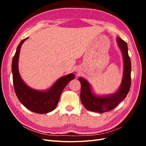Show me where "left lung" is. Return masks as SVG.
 Segmentation results:
<instances>
[{"instance_id": "8db88e82", "label": "left lung", "mask_w": 146, "mask_h": 146, "mask_svg": "<svg viewBox=\"0 0 146 146\" xmlns=\"http://www.w3.org/2000/svg\"><path fill=\"white\" fill-rule=\"evenodd\" d=\"M118 46L121 48L123 60V72L121 85L113 94L98 96L93 94L88 82L82 77L78 78L81 83L80 99L82 104L91 111L102 113L109 111L124 99L129 93L131 86V61L128 54L127 44L120 38H117Z\"/></svg>"}]
</instances>
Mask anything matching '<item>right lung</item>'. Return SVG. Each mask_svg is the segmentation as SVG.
<instances>
[{"instance_id":"right-lung-1","label":"right lung","mask_w":146,"mask_h":146,"mask_svg":"<svg viewBox=\"0 0 146 146\" xmlns=\"http://www.w3.org/2000/svg\"><path fill=\"white\" fill-rule=\"evenodd\" d=\"M28 39L22 40L17 46L12 61V74L14 89L17 99L27 109L33 112L44 114L54 110L58 104L61 92L68 83L75 78L74 74L60 77L49 89L41 91L32 89L22 80L18 69V60L21 46Z\"/></svg>"}]
</instances>
